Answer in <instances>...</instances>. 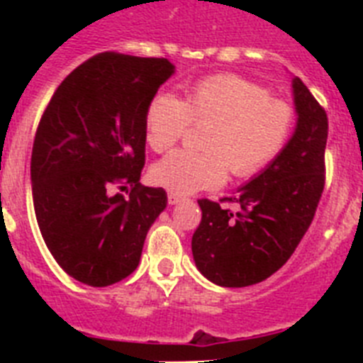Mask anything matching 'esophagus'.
Segmentation results:
<instances>
[{
    "mask_svg": "<svg viewBox=\"0 0 363 363\" xmlns=\"http://www.w3.org/2000/svg\"><path fill=\"white\" fill-rule=\"evenodd\" d=\"M185 198L179 196V194H174V192H169L167 194V201H169V205H178L179 201H184Z\"/></svg>",
    "mask_w": 363,
    "mask_h": 363,
    "instance_id": "obj_1",
    "label": "esophagus"
}]
</instances>
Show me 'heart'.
Returning a JSON list of instances; mask_svg holds the SVG:
<instances>
[{
	"label": "heart",
	"instance_id": "b5f03b06",
	"mask_svg": "<svg viewBox=\"0 0 363 363\" xmlns=\"http://www.w3.org/2000/svg\"><path fill=\"white\" fill-rule=\"evenodd\" d=\"M191 123H209L203 152L174 150L152 167L154 182L174 194L220 187L229 169L234 178L258 174L289 140L294 111L251 79L218 74L192 83L182 99L167 92L154 96L145 112L147 143L163 152Z\"/></svg>",
	"mask_w": 363,
	"mask_h": 363
}]
</instances>
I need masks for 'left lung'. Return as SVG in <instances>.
Listing matches in <instances>:
<instances>
[{"instance_id":"left-lung-1","label":"left lung","mask_w":363,"mask_h":363,"mask_svg":"<svg viewBox=\"0 0 363 363\" xmlns=\"http://www.w3.org/2000/svg\"><path fill=\"white\" fill-rule=\"evenodd\" d=\"M296 129L264 171L229 201L238 213L198 200L201 221L192 234L194 264L221 287L264 281L291 258L309 229L325 184L327 114L300 78L293 79Z\"/></svg>"}]
</instances>
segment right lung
Here are the masks:
<instances>
[{"instance_id":"add662e5","label":"right lung","mask_w":363,"mask_h":363,"mask_svg":"<svg viewBox=\"0 0 363 363\" xmlns=\"http://www.w3.org/2000/svg\"><path fill=\"white\" fill-rule=\"evenodd\" d=\"M174 74L165 57L101 52L57 86L38 125L30 160L41 236L63 271L107 287L138 267L145 236L167 207L162 187L140 184L145 112ZM133 187L129 199L111 187Z\"/></svg>"}]
</instances>
